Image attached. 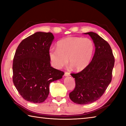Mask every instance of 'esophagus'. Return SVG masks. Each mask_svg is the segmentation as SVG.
Instances as JSON below:
<instances>
[{
  "mask_svg": "<svg viewBox=\"0 0 126 126\" xmlns=\"http://www.w3.org/2000/svg\"><path fill=\"white\" fill-rule=\"evenodd\" d=\"M64 76H70V73H69V72H65Z\"/></svg>",
  "mask_w": 126,
  "mask_h": 126,
  "instance_id": "1",
  "label": "esophagus"
}]
</instances>
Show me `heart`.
Instances as JSON below:
<instances>
[{"label":"heart","mask_w":126,"mask_h":126,"mask_svg":"<svg viewBox=\"0 0 126 126\" xmlns=\"http://www.w3.org/2000/svg\"><path fill=\"white\" fill-rule=\"evenodd\" d=\"M94 50L92 40L88 38L71 37L57 43V48L49 50V57L52 64L57 69H61L68 62L76 71L84 69L90 63Z\"/></svg>","instance_id":"heart-1"}]
</instances>
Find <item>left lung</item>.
<instances>
[{"instance_id": "left-lung-1", "label": "left lung", "mask_w": 126, "mask_h": 126, "mask_svg": "<svg viewBox=\"0 0 126 126\" xmlns=\"http://www.w3.org/2000/svg\"><path fill=\"white\" fill-rule=\"evenodd\" d=\"M91 36L95 50L89 65L77 73H71L75 78L76 86L69 93L74 103L87 104L101 97L109 86L112 78L114 57L108 43L97 33H84Z\"/></svg>"}]
</instances>
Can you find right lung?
I'll return each instance as SVG.
<instances>
[{"mask_svg":"<svg viewBox=\"0 0 126 126\" xmlns=\"http://www.w3.org/2000/svg\"><path fill=\"white\" fill-rule=\"evenodd\" d=\"M53 39L50 32H36L23 39L16 51L13 82L21 96L32 103L45 101L49 84L64 74L50 65L48 52Z\"/></svg>","mask_w":126,"mask_h":126,"instance_id":"1","label":"right lung"}]
</instances>
